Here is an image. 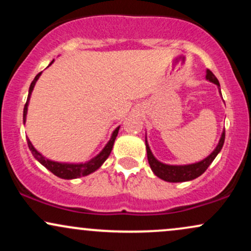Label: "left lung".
Instances as JSON below:
<instances>
[{
    "mask_svg": "<svg viewBox=\"0 0 251 251\" xmlns=\"http://www.w3.org/2000/svg\"><path fill=\"white\" fill-rule=\"evenodd\" d=\"M206 79H208L209 81L216 83V85L220 87V82H218L217 77L214 75V73H212L210 70L206 71ZM224 139H226V131H223L217 148L214 150V152H212L209 157H206L205 159L201 160L200 163L191 164V165H179V166L166 165V164L158 162V160L153 157V154H152L151 150H150L148 145V142L145 140L149 164L150 166H151L152 171L154 172V175L163 180L170 181V183H179V181L192 180L195 179V178L200 177L201 175H203L204 172L206 171V169L209 168L210 164L214 162L216 155L220 153L222 148H223Z\"/></svg>",
    "mask_w": 251,
    "mask_h": 251,
    "instance_id": "left-lung-1",
    "label": "left lung"
}]
</instances>
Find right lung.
<instances>
[{
  "mask_svg": "<svg viewBox=\"0 0 251 251\" xmlns=\"http://www.w3.org/2000/svg\"><path fill=\"white\" fill-rule=\"evenodd\" d=\"M40 74L41 73L37 74V75L35 76V79L33 80V82L30 83L29 93H28V99H27V102H25V108H24V123L25 122V116H27L28 101H29L31 91H33L34 86H35V82L37 81V79H39ZM118 131H119V127H118L116 131L113 132V134H112L111 139H109L107 145L105 146V149H103L96 158H93V159L89 160V162L85 163V164H63V163L51 162V160L45 158L41 153H39V152L34 149V146L31 145L29 139H27V143H28V148H29L31 153L34 154V157H35L36 159L39 160V162L41 163L46 169L50 170L51 174H54L60 178H63V179H73V178L83 177V176H87L89 174H92V172H94L96 170H98L100 166H101V164L105 162L106 159H107L109 153H111L112 148H113L114 140H116V138L118 135Z\"/></svg>",
  "mask_w": 251,
  "mask_h": 251,
  "instance_id": "1",
  "label": "right lung"
}]
</instances>
